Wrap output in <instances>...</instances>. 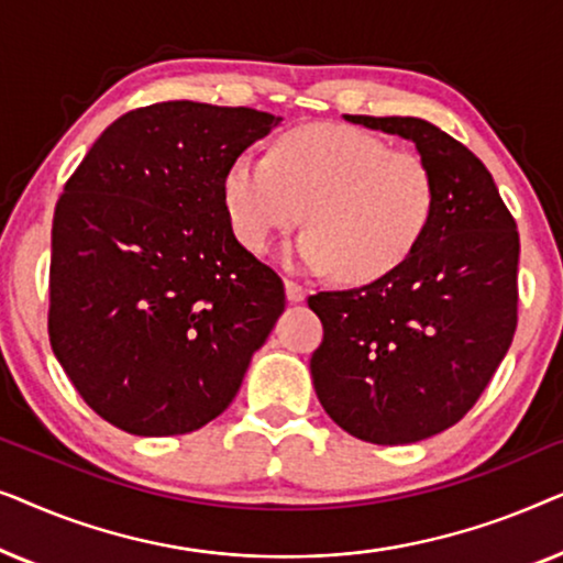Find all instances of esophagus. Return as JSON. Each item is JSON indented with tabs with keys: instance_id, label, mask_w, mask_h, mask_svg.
<instances>
[{
	"instance_id": "34e87169",
	"label": "esophagus",
	"mask_w": 563,
	"mask_h": 563,
	"mask_svg": "<svg viewBox=\"0 0 563 563\" xmlns=\"http://www.w3.org/2000/svg\"><path fill=\"white\" fill-rule=\"evenodd\" d=\"M284 289H287L289 302H302V299L307 297V289L302 287V284H297V282H291V279L284 282Z\"/></svg>"
}]
</instances>
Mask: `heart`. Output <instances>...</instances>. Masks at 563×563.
Listing matches in <instances>:
<instances>
[{
	"mask_svg": "<svg viewBox=\"0 0 563 563\" xmlns=\"http://www.w3.org/2000/svg\"><path fill=\"white\" fill-rule=\"evenodd\" d=\"M222 207L238 241L266 251L307 218L287 261L349 282H376L426 235L435 189L426 161L345 125H305L268 156L241 151L222 174ZM308 210L305 211L303 207Z\"/></svg>",
	"mask_w": 563,
	"mask_h": 563,
	"instance_id": "heart-1",
	"label": "heart"
}]
</instances>
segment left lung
I'll return each mask as SVG.
<instances>
[{
    "instance_id": "1",
    "label": "left lung",
    "mask_w": 563,
    "mask_h": 563,
    "mask_svg": "<svg viewBox=\"0 0 563 563\" xmlns=\"http://www.w3.org/2000/svg\"><path fill=\"white\" fill-rule=\"evenodd\" d=\"M412 141L433 176V218L410 256L366 287L307 299L322 322L310 372L345 433L418 443L456 426L518 325L520 235L487 166L420 118L343 114Z\"/></svg>"
}]
</instances>
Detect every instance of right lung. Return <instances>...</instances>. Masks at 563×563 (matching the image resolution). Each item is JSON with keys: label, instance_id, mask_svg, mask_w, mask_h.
Here are the masks:
<instances>
[{"label": "right lung", "instance_id": "obj_1", "mask_svg": "<svg viewBox=\"0 0 563 563\" xmlns=\"http://www.w3.org/2000/svg\"><path fill=\"white\" fill-rule=\"evenodd\" d=\"M282 118L158 102L114 120L53 214L48 335L99 418L184 435L218 418L284 312V284L243 249L222 174Z\"/></svg>", "mask_w": 563, "mask_h": 563}]
</instances>
